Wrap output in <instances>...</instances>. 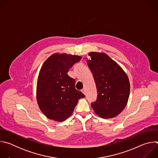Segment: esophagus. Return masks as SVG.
Returning a JSON list of instances; mask_svg holds the SVG:
<instances>
[{
	"label": "esophagus",
	"mask_w": 158,
	"mask_h": 158,
	"mask_svg": "<svg viewBox=\"0 0 158 158\" xmlns=\"http://www.w3.org/2000/svg\"><path fill=\"white\" fill-rule=\"evenodd\" d=\"M82 92L84 94H85L86 93H85V88H84V89H82Z\"/></svg>",
	"instance_id": "esophagus-1"
}]
</instances>
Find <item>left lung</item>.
<instances>
[{
    "instance_id": "1",
    "label": "left lung",
    "mask_w": 158,
    "mask_h": 158,
    "mask_svg": "<svg viewBox=\"0 0 158 158\" xmlns=\"http://www.w3.org/2000/svg\"><path fill=\"white\" fill-rule=\"evenodd\" d=\"M87 65L92 72L98 98L91 106L101 118L116 117L125 108L129 96V79L121 67L106 54L90 52Z\"/></svg>"
}]
</instances>
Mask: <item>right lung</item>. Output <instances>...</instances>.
Returning a JSON list of instances; mask_svg holds the SVG:
<instances>
[{
	"label": "right lung",
	"mask_w": 158,
	"mask_h": 158,
	"mask_svg": "<svg viewBox=\"0 0 158 158\" xmlns=\"http://www.w3.org/2000/svg\"><path fill=\"white\" fill-rule=\"evenodd\" d=\"M81 57L54 54L43 64L37 84V101L48 118L62 122L73 112L84 94L75 88V80L67 73Z\"/></svg>",
	"instance_id": "add662e5"
}]
</instances>
